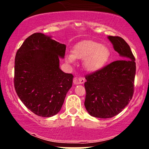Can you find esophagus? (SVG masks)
Instances as JSON below:
<instances>
[{
    "instance_id": "1",
    "label": "esophagus",
    "mask_w": 149,
    "mask_h": 149,
    "mask_svg": "<svg viewBox=\"0 0 149 149\" xmlns=\"http://www.w3.org/2000/svg\"><path fill=\"white\" fill-rule=\"evenodd\" d=\"M85 82V78L83 77H78V78H75L74 80H73V83L74 84H83Z\"/></svg>"
}]
</instances>
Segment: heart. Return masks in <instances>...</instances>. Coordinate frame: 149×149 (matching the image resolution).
Segmentation results:
<instances>
[{"label": "heart", "mask_w": 149, "mask_h": 149, "mask_svg": "<svg viewBox=\"0 0 149 149\" xmlns=\"http://www.w3.org/2000/svg\"><path fill=\"white\" fill-rule=\"evenodd\" d=\"M111 57V51L106 45L98 42L86 40L75 45L72 53L65 55V60L73 64L76 59H83V65L88 71L94 72L104 67Z\"/></svg>", "instance_id": "heart-1"}]
</instances>
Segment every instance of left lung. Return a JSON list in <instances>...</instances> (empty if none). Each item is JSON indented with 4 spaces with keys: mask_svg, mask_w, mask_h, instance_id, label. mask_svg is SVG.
<instances>
[{
    "mask_svg": "<svg viewBox=\"0 0 149 149\" xmlns=\"http://www.w3.org/2000/svg\"><path fill=\"white\" fill-rule=\"evenodd\" d=\"M121 59L85 77V107L90 116L109 118L120 113L133 96L136 63L122 38L108 36Z\"/></svg>",
    "mask_w": 149,
    "mask_h": 149,
    "instance_id": "8db88e82",
    "label": "left lung"
}]
</instances>
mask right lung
<instances>
[{
    "mask_svg": "<svg viewBox=\"0 0 149 149\" xmlns=\"http://www.w3.org/2000/svg\"><path fill=\"white\" fill-rule=\"evenodd\" d=\"M66 45L41 33L29 36L17 52L15 88L29 109L42 117H52L61 110L73 76L63 72L59 59Z\"/></svg>",
    "mask_w": 149,
    "mask_h": 149,
    "instance_id": "right-lung-1",
    "label": "right lung"
}]
</instances>
